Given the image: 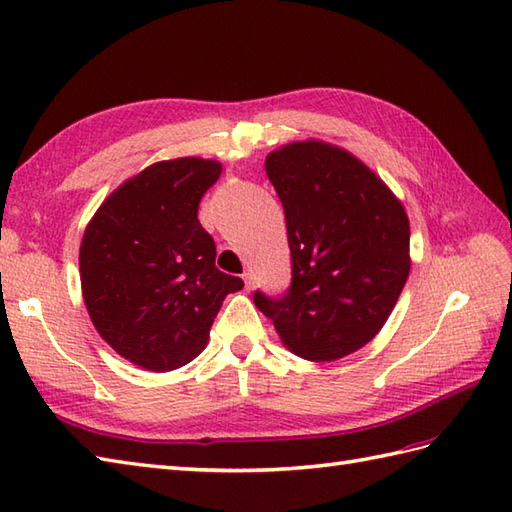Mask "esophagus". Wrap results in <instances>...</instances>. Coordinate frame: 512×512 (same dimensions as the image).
I'll return each instance as SVG.
<instances>
[{"mask_svg":"<svg viewBox=\"0 0 512 512\" xmlns=\"http://www.w3.org/2000/svg\"><path fill=\"white\" fill-rule=\"evenodd\" d=\"M242 279H244V284H246V290L253 288V277H250V273H244Z\"/></svg>","mask_w":512,"mask_h":512,"instance_id":"34e87169","label":"esophagus"}]
</instances>
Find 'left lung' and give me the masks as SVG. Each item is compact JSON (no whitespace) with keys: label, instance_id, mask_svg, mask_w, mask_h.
Masks as SVG:
<instances>
[{"label":"left lung","instance_id":"1","mask_svg":"<svg viewBox=\"0 0 512 512\" xmlns=\"http://www.w3.org/2000/svg\"><path fill=\"white\" fill-rule=\"evenodd\" d=\"M284 204L292 284L255 292L290 352L336 361L383 328L409 277V217L387 184L350 151L297 140L266 156Z\"/></svg>","mask_w":512,"mask_h":512}]
</instances>
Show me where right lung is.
Instances as JSON below:
<instances>
[{
  "label": "right lung",
  "mask_w": 512,
  "mask_h": 512,
  "mask_svg": "<svg viewBox=\"0 0 512 512\" xmlns=\"http://www.w3.org/2000/svg\"><path fill=\"white\" fill-rule=\"evenodd\" d=\"M222 165L160 160L107 195L85 226L81 290L90 319L116 354L149 372L191 363L239 277L215 268V242L198 220Z\"/></svg>",
  "instance_id": "1"
}]
</instances>
